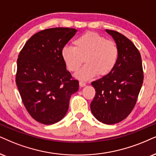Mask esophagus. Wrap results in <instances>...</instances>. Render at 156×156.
<instances>
[{"instance_id":"1","label":"esophagus","mask_w":156,"mask_h":156,"mask_svg":"<svg viewBox=\"0 0 156 156\" xmlns=\"http://www.w3.org/2000/svg\"><path fill=\"white\" fill-rule=\"evenodd\" d=\"M79 85H80V87H83V86H86V83L85 82H83V81H80L79 82Z\"/></svg>"}]
</instances>
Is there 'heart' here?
I'll return each instance as SVG.
<instances>
[{"label": "heart", "mask_w": 156, "mask_h": 156, "mask_svg": "<svg viewBox=\"0 0 156 156\" xmlns=\"http://www.w3.org/2000/svg\"><path fill=\"white\" fill-rule=\"evenodd\" d=\"M61 55L66 68L72 73L79 70L84 59L86 65L76 77L87 80L98 74L106 76L114 70L119 58V48L114 41L88 31L75 39L73 47H62Z\"/></svg>", "instance_id": "1"}]
</instances>
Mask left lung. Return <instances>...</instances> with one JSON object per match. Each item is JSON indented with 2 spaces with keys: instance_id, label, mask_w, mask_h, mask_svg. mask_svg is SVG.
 <instances>
[{
  "instance_id": "left-lung-1",
  "label": "left lung",
  "mask_w": 156,
  "mask_h": 156,
  "mask_svg": "<svg viewBox=\"0 0 156 156\" xmlns=\"http://www.w3.org/2000/svg\"><path fill=\"white\" fill-rule=\"evenodd\" d=\"M118 48L119 58L109 74L91 83L96 95L90 103L98 121L114 125L122 121L135 107L143 83L140 53L135 44L119 32L106 29Z\"/></svg>"
}]
</instances>
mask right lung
I'll return each mask as SVG.
<instances>
[{
	"instance_id": "right-lung-1",
	"label": "right lung",
	"mask_w": 156,
	"mask_h": 156,
	"mask_svg": "<svg viewBox=\"0 0 156 156\" xmlns=\"http://www.w3.org/2000/svg\"><path fill=\"white\" fill-rule=\"evenodd\" d=\"M77 29H47L26 42L17 59L16 83L26 109L44 125H52L65 117L78 80L66 70L61 55L62 47Z\"/></svg>"
}]
</instances>
